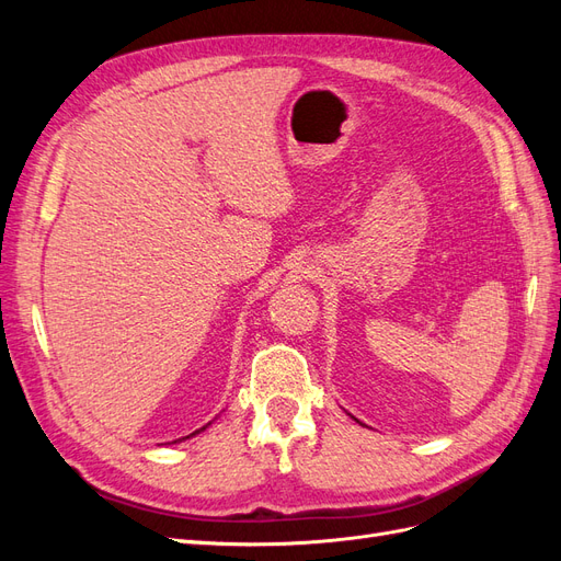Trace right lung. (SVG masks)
<instances>
[{"mask_svg": "<svg viewBox=\"0 0 561 561\" xmlns=\"http://www.w3.org/2000/svg\"><path fill=\"white\" fill-rule=\"evenodd\" d=\"M208 426H210V423H206V426H203V428H198V431H194V433H192V435H198V433H201V431H206V428H208ZM192 435H186V437H192ZM186 437H182V439H186ZM175 443H178V439H175Z\"/></svg>", "mask_w": 561, "mask_h": 561, "instance_id": "obj_1", "label": "right lung"}]
</instances>
